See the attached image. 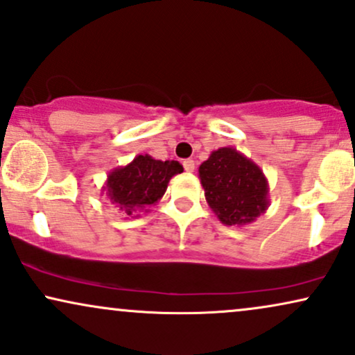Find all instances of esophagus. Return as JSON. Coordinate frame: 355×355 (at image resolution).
<instances>
[{"label":"esophagus","instance_id":"1","mask_svg":"<svg viewBox=\"0 0 355 355\" xmlns=\"http://www.w3.org/2000/svg\"><path fill=\"white\" fill-rule=\"evenodd\" d=\"M182 164H184V169L187 171V173H192V171H194V168H196L194 161H192V159H184V161H182Z\"/></svg>","mask_w":355,"mask_h":355}]
</instances>
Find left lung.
<instances>
[{
    "instance_id": "obj_1",
    "label": "left lung",
    "mask_w": 355,
    "mask_h": 355,
    "mask_svg": "<svg viewBox=\"0 0 355 355\" xmlns=\"http://www.w3.org/2000/svg\"><path fill=\"white\" fill-rule=\"evenodd\" d=\"M209 207L224 225L243 227L266 212L268 181L260 166L235 148L212 151L199 166Z\"/></svg>"
}]
</instances>
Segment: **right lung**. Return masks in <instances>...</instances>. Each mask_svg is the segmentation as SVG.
I'll return each mask as SVG.
<instances>
[{
	"label": "right lung",
	"instance_id": "right-lung-1",
	"mask_svg": "<svg viewBox=\"0 0 355 355\" xmlns=\"http://www.w3.org/2000/svg\"><path fill=\"white\" fill-rule=\"evenodd\" d=\"M178 161L155 159L138 155L131 163L110 171L102 194H107L121 216L138 217L164 196L171 178L182 173Z\"/></svg>",
	"mask_w": 355,
	"mask_h": 355
}]
</instances>
